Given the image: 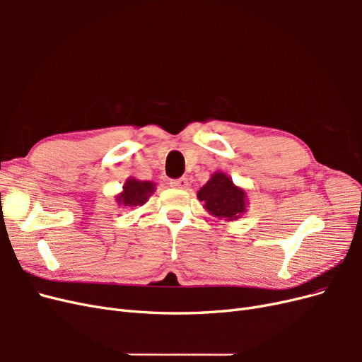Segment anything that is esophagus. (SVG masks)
Wrapping results in <instances>:
<instances>
[{"mask_svg":"<svg viewBox=\"0 0 362 362\" xmlns=\"http://www.w3.org/2000/svg\"><path fill=\"white\" fill-rule=\"evenodd\" d=\"M170 185L175 189H187L189 187V180L187 178H178V180H172Z\"/></svg>","mask_w":362,"mask_h":362,"instance_id":"34e87169","label":"esophagus"}]
</instances>
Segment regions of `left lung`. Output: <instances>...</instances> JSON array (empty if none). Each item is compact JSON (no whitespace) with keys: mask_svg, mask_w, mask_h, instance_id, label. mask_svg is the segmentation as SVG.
Returning <instances> with one entry per match:
<instances>
[{"mask_svg":"<svg viewBox=\"0 0 362 362\" xmlns=\"http://www.w3.org/2000/svg\"><path fill=\"white\" fill-rule=\"evenodd\" d=\"M199 201L211 216L226 222L237 221L246 213V192L237 187L233 180L223 172H216L198 192Z\"/></svg>","mask_w":362,"mask_h":362,"instance_id":"8db88e82","label":"left lung"}]
</instances>
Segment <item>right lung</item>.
<instances>
[{
  "mask_svg": "<svg viewBox=\"0 0 362 362\" xmlns=\"http://www.w3.org/2000/svg\"><path fill=\"white\" fill-rule=\"evenodd\" d=\"M154 192H156L154 182L128 178L124 184V192L116 196V202L124 206L144 205Z\"/></svg>",
  "mask_w": 362,
  "mask_h": 362,
  "instance_id": "right-lung-1",
  "label": "right lung"
}]
</instances>
